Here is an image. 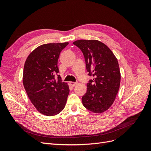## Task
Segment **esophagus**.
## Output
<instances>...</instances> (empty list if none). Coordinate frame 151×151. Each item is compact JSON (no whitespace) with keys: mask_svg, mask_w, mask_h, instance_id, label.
Instances as JSON below:
<instances>
[{"mask_svg":"<svg viewBox=\"0 0 151 151\" xmlns=\"http://www.w3.org/2000/svg\"><path fill=\"white\" fill-rule=\"evenodd\" d=\"M70 84L72 87H74V86H76L77 84V83H74V82H70Z\"/></svg>","mask_w":151,"mask_h":151,"instance_id":"esophagus-1","label":"esophagus"}]
</instances>
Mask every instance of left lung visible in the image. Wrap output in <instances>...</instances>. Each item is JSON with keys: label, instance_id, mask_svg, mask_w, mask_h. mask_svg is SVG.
<instances>
[{"label": "left lung", "instance_id": "1", "mask_svg": "<svg viewBox=\"0 0 151 151\" xmlns=\"http://www.w3.org/2000/svg\"><path fill=\"white\" fill-rule=\"evenodd\" d=\"M73 44L83 53L87 71L94 77L82 97L83 106L94 113L106 111L115 101L120 88L121 74L117 58L98 40H80Z\"/></svg>", "mask_w": 151, "mask_h": 151}]
</instances>
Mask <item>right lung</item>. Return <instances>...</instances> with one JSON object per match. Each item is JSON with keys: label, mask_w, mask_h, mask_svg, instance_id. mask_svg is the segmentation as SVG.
<instances>
[{"label": "right lung", "mask_w": 151, "mask_h": 151, "mask_svg": "<svg viewBox=\"0 0 151 151\" xmlns=\"http://www.w3.org/2000/svg\"><path fill=\"white\" fill-rule=\"evenodd\" d=\"M68 42L43 44L27 57L22 83L31 102L40 113L54 116L65 106L69 88L55 74L59 72L58 59ZM59 76V75H58Z\"/></svg>", "instance_id": "add662e5"}]
</instances>
